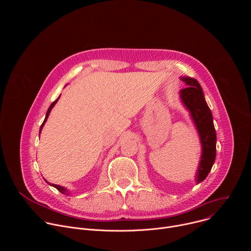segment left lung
I'll list each match as a JSON object with an SVG mask.
<instances>
[{"label": "left lung", "instance_id": "left-lung-1", "mask_svg": "<svg viewBox=\"0 0 251 251\" xmlns=\"http://www.w3.org/2000/svg\"><path fill=\"white\" fill-rule=\"evenodd\" d=\"M182 80L188 86L181 90V98L191 112V116L201 137L202 148L200 167L196 176L197 183L200 184L207 176L214 160H216L217 134L213 126L210 109L204 100L200 83L192 77H183Z\"/></svg>", "mask_w": 251, "mask_h": 251}]
</instances>
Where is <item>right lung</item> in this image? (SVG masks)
<instances>
[{
    "label": "right lung",
    "instance_id": "add662e5",
    "mask_svg": "<svg viewBox=\"0 0 251 251\" xmlns=\"http://www.w3.org/2000/svg\"><path fill=\"white\" fill-rule=\"evenodd\" d=\"M60 97V96H59ZM59 97L55 100V101H53L51 104H50V108L48 109V111H47V115H46V118H45V120H44V122H43V124H42V126H41V129H40V134H41V131H42V129H43V127H44V125H45V123H46V121H47V119H48V117H49V115H50V110H51V108H52V107L54 106V104L57 102V100L59 99ZM50 185H51V184H50ZM52 187H54L56 190H58L61 194H66L67 195V191L63 188V187H60V186H58V185H54V184H52L51 185Z\"/></svg>",
    "mask_w": 251,
    "mask_h": 251
}]
</instances>
